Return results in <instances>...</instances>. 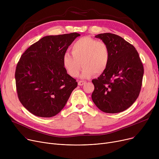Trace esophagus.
Returning a JSON list of instances; mask_svg holds the SVG:
<instances>
[{
	"label": "esophagus",
	"mask_w": 159,
	"mask_h": 159,
	"mask_svg": "<svg viewBox=\"0 0 159 159\" xmlns=\"http://www.w3.org/2000/svg\"><path fill=\"white\" fill-rule=\"evenodd\" d=\"M84 84H86V82L85 81H82V80H79L78 82V84L79 86H83Z\"/></svg>",
	"instance_id": "obj_1"
}]
</instances>
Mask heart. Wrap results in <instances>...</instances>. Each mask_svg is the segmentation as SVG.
<instances>
[{
	"label": "heart",
	"mask_w": 159,
	"mask_h": 159,
	"mask_svg": "<svg viewBox=\"0 0 159 159\" xmlns=\"http://www.w3.org/2000/svg\"><path fill=\"white\" fill-rule=\"evenodd\" d=\"M70 54L66 52L62 57V64L70 76H79L82 64V77L89 78L95 73H102L110 61V53L107 45L102 41L89 37H84L75 41L71 46Z\"/></svg>",
	"instance_id": "heart-1"
}]
</instances>
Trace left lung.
<instances>
[{
    "label": "left lung",
    "mask_w": 159,
    "mask_h": 159,
    "mask_svg": "<svg viewBox=\"0 0 159 159\" xmlns=\"http://www.w3.org/2000/svg\"><path fill=\"white\" fill-rule=\"evenodd\" d=\"M107 45L109 64L92 80L91 98L99 110L116 113L127 110L138 98L143 83V64L135 48L121 37L110 33L95 36Z\"/></svg>",
    "instance_id": "left-lung-1"
}]
</instances>
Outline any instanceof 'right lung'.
Here are the masks:
<instances>
[{"instance_id":"right-lung-1","label":"right lung","mask_w":159,"mask_h":159,"mask_svg":"<svg viewBox=\"0 0 159 159\" xmlns=\"http://www.w3.org/2000/svg\"><path fill=\"white\" fill-rule=\"evenodd\" d=\"M79 33L46 36L31 45L16 64V93L23 106L41 117H52L65 106L77 82L67 73L62 57Z\"/></svg>"}]
</instances>
